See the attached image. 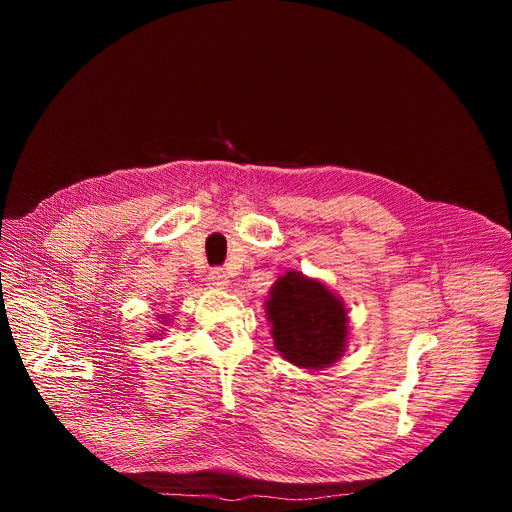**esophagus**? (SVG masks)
<instances>
[{
	"mask_svg": "<svg viewBox=\"0 0 512 512\" xmlns=\"http://www.w3.org/2000/svg\"><path fill=\"white\" fill-rule=\"evenodd\" d=\"M228 272L224 270V267H213V270L209 272V282L215 286V288H228L230 280H228Z\"/></svg>",
	"mask_w": 512,
	"mask_h": 512,
	"instance_id": "obj_1",
	"label": "esophagus"
}]
</instances>
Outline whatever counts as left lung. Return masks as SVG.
<instances>
[{
	"label": "left lung",
	"instance_id": "obj_1",
	"mask_svg": "<svg viewBox=\"0 0 512 512\" xmlns=\"http://www.w3.org/2000/svg\"><path fill=\"white\" fill-rule=\"evenodd\" d=\"M265 317L272 324L276 351L303 369L332 367L351 336V317L342 297L317 278L286 272L270 288Z\"/></svg>",
	"mask_w": 512,
	"mask_h": 512
}]
</instances>
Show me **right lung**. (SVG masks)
I'll use <instances>...</instances> for the list:
<instances>
[{"mask_svg": "<svg viewBox=\"0 0 512 512\" xmlns=\"http://www.w3.org/2000/svg\"><path fill=\"white\" fill-rule=\"evenodd\" d=\"M164 321H168V317H164ZM161 334H164V332H161ZM153 338V336H151Z\"/></svg>", "mask_w": 512, "mask_h": 512, "instance_id": "right-lung-1", "label": "right lung"}]
</instances>
